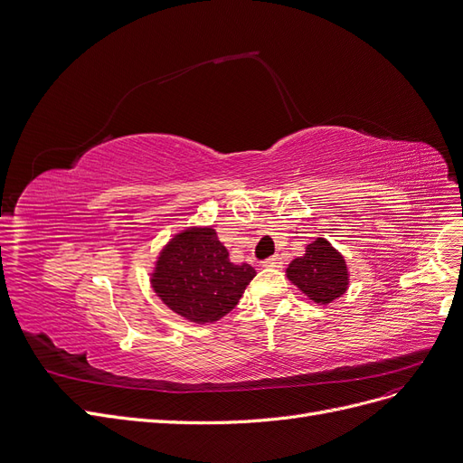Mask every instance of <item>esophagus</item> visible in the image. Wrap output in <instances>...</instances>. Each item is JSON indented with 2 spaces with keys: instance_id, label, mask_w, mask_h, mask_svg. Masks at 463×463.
Segmentation results:
<instances>
[{
  "instance_id": "obj_1",
  "label": "esophagus",
  "mask_w": 463,
  "mask_h": 463,
  "mask_svg": "<svg viewBox=\"0 0 463 463\" xmlns=\"http://www.w3.org/2000/svg\"><path fill=\"white\" fill-rule=\"evenodd\" d=\"M263 267L265 269H280L282 267V258H279V255H272V258L263 261Z\"/></svg>"
}]
</instances>
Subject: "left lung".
Listing matches in <instances>:
<instances>
[{
  "instance_id": "1",
  "label": "left lung",
  "mask_w": 463,
  "mask_h": 463,
  "mask_svg": "<svg viewBox=\"0 0 463 463\" xmlns=\"http://www.w3.org/2000/svg\"><path fill=\"white\" fill-rule=\"evenodd\" d=\"M286 279L313 303L330 305L349 289V267L341 251L318 236L288 265Z\"/></svg>"
}]
</instances>
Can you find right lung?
<instances>
[{
	"instance_id": "1",
	"label": "right lung",
	"mask_w": 463,
	"mask_h": 463,
	"mask_svg": "<svg viewBox=\"0 0 463 463\" xmlns=\"http://www.w3.org/2000/svg\"><path fill=\"white\" fill-rule=\"evenodd\" d=\"M255 269L234 265L213 227H186L169 238L150 270L152 292L181 318L205 324L229 315Z\"/></svg>"
}]
</instances>
